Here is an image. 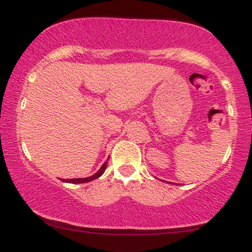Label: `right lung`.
<instances>
[{"label": "right lung", "instance_id": "1", "mask_svg": "<svg viewBox=\"0 0 252 252\" xmlns=\"http://www.w3.org/2000/svg\"><path fill=\"white\" fill-rule=\"evenodd\" d=\"M106 166H108V161H105V162L103 163V166L100 167L99 170H98L97 173H94L92 176H89V178H78V179H63V182H70V184H84V182H89V181H92V180H96V179L99 178V176L103 175V173L105 172L106 169Z\"/></svg>", "mask_w": 252, "mask_h": 252}]
</instances>
